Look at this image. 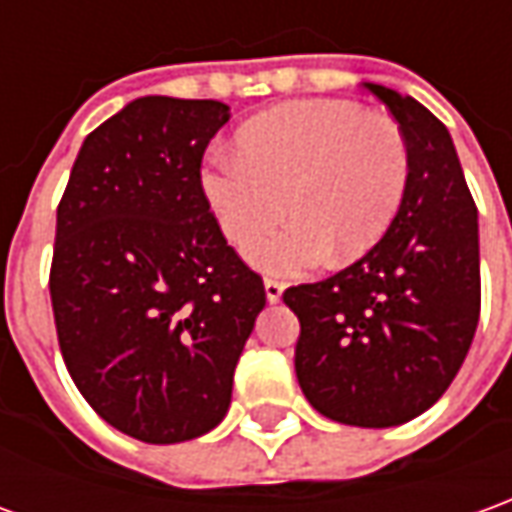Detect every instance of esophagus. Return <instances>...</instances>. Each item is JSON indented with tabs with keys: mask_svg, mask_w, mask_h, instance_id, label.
Here are the masks:
<instances>
[{
	"mask_svg": "<svg viewBox=\"0 0 512 512\" xmlns=\"http://www.w3.org/2000/svg\"><path fill=\"white\" fill-rule=\"evenodd\" d=\"M263 288H266V300L269 302L283 300V291H285L283 283H277V280H266V283H263Z\"/></svg>",
	"mask_w": 512,
	"mask_h": 512,
	"instance_id": "obj_1",
	"label": "esophagus"
}]
</instances>
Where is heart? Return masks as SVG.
<instances>
[{
  "label": "heart",
  "mask_w": 512,
  "mask_h": 512,
  "mask_svg": "<svg viewBox=\"0 0 512 512\" xmlns=\"http://www.w3.org/2000/svg\"><path fill=\"white\" fill-rule=\"evenodd\" d=\"M409 170L392 117L350 100H297L241 125L235 151L201 170V193L235 246L270 226L285 200L292 221L249 244L246 260L288 280L375 249L401 212Z\"/></svg>",
  "instance_id": "heart-1"
}]
</instances>
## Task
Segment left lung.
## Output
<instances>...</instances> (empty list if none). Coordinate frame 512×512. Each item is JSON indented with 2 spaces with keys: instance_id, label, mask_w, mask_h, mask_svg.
<instances>
[{
  "instance_id": "8db88e82",
  "label": "left lung",
  "mask_w": 512,
  "mask_h": 512,
  "mask_svg": "<svg viewBox=\"0 0 512 512\" xmlns=\"http://www.w3.org/2000/svg\"><path fill=\"white\" fill-rule=\"evenodd\" d=\"M401 125L412 170L395 224L367 255L283 294L300 319L297 381L319 415L389 429L460 373L479 322V221L448 128L415 97L364 83Z\"/></svg>"
}]
</instances>
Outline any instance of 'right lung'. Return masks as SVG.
I'll return each mask as SVG.
<instances>
[{"instance_id": "1", "label": "right lung", "mask_w": 512, "mask_h": 512, "mask_svg": "<svg viewBox=\"0 0 512 512\" xmlns=\"http://www.w3.org/2000/svg\"><path fill=\"white\" fill-rule=\"evenodd\" d=\"M229 106L148 95L83 139L58 204L50 297L75 387L109 426L170 446L212 431L266 305L201 193Z\"/></svg>"}]
</instances>
